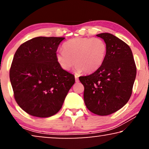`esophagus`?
Masks as SVG:
<instances>
[{
    "label": "esophagus",
    "mask_w": 149,
    "mask_h": 149,
    "mask_svg": "<svg viewBox=\"0 0 149 149\" xmlns=\"http://www.w3.org/2000/svg\"><path fill=\"white\" fill-rule=\"evenodd\" d=\"M74 77H75V81H76V83H78L79 81V77L77 76V75H75Z\"/></svg>",
    "instance_id": "obj_1"
}]
</instances>
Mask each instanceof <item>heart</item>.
I'll return each instance as SVG.
<instances>
[{
  "mask_svg": "<svg viewBox=\"0 0 149 149\" xmlns=\"http://www.w3.org/2000/svg\"><path fill=\"white\" fill-rule=\"evenodd\" d=\"M64 51L56 54V61L64 70H70L74 64L77 72L97 70L106 58L107 46L100 38L76 37L63 44Z\"/></svg>",
  "mask_w": 149,
  "mask_h": 149,
  "instance_id": "b5f03b06",
  "label": "heart"
}]
</instances>
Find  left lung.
<instances>
[{
  "instance_id": "obj_1",
  "label": "left lung",
  "mask_w": 149,
  "mask_h": 149,
  "mask_svg": "<svg viewBox=\"0 0 149 149\" xmlns=\"http://www.w3.org/2000/svg\"><path fill=\"white\" fill-rule=\"evenodd\" d=\"M104 40L107 56L103 64L88 76L80 77L84 86V102L88 110L105 116L125 106L131 97L136 66L131 49L110 33L96 35Z\"/></svg>"
}]
</instances>
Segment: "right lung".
<instances>
[{
	"instance_id": "1",
	"label": "right lung",
	"mask_w": 149,
	"mask_h": 149,
	"mask_svg": "<svg viewBox=\"0 0 149 149\" xmlns=\"http://www.w3.org/2000/svg\"><path fill=\"white\" fill-rule=\"evenodd\" d=\"M64 37L38 36L22 44L9 71L14 97L20 108L37 117L54 115L62 108L74 76L60 68L56 52Z\"/></svg>"
}]
</instances>
